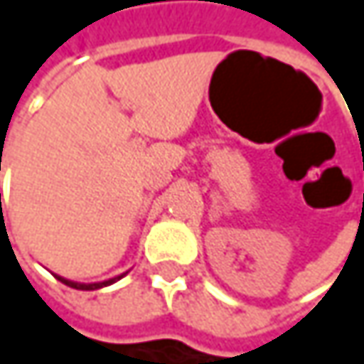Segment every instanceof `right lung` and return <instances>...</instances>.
Returning <instances> with one entry per match:
<instances>
[{
	"instance_id": "1",
	"label": "right lung",
	"mask_w": 364,
	"mask_h": 364,
	"mask_svg": "<svg viewBox=\"0 0 364 364\" xmlns=\"http://www.w3.org/2000/svg\"><path fill=\"white\" fill-rule=\"evenodd\" d=\"M56 276V274H54ZM126 274H119V276H115V278H109V280H103V282H75V280H67V278H63V276H56L63 284H67V287H71V289H77V291H97V289H103V287H109L113 282H117L119 278H124Z\"/></svg>"
}]
</instances>
